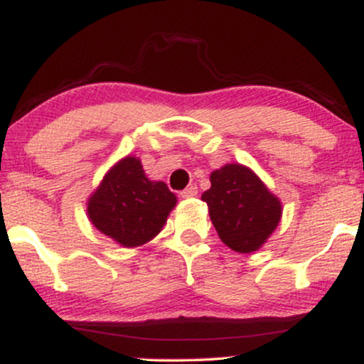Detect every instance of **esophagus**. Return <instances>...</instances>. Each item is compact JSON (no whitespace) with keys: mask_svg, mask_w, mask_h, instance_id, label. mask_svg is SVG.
Here are the masks:
<instances>
[{"mask_svg":"<svg viewBox=\"0 0 364 364\" xmlns=\"http://www.w3.org/2000/svg\"><path fill=\"white\" fill-rule=\"evenodd\" d=\"M196 193H198V188L193 186V185L185 188L183 191H179V195H181L183 198H193V196H196Z\"/></svg>","mask_w":364,"mask_h":364,"instance_id":"obj_1","label":"esophagus"}]
</instances>
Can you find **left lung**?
Masks as SVG:
<instances>
[{
	"label": "left lung",
	"mask_w": 364,
	"mask_h": 364,
	"mask_svg": "<svg viewBox=\"0 0 364 364\" xmlns=\"http://www.w3.org/2000/svg\"><path fill=\"white\" fill-rule=\"evenodd\" d=\"M202 200L220 241L237 253L260 250L281 223L279 196L240 162L212 171L210 188Z\"/></svg>",
	"instance_id": "left-lung-1"
}]
</instances>
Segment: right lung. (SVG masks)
<instances>
[{
    "label": "right lung",
    "instance_id": "1",
    "mask_svg": "<svg viewBox=\"0 0 364 364\" xmlns=\"http://www.w3.org/2000/svg\"><path fill=\"white\" fill-rule=\"evenodd\" d=\"M178 198L164 181H152L141 161L127 156L104 174L87 200L94 228L123 248L152 241L164 228Z\"/></svg>",
    "mask_w": 364,
    "mask_h": 364
}]
</instances>
